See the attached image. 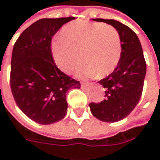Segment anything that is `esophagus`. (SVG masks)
Masks as SVG:
<instances>
[{
  "label": "esophagus",
  "instance_id": "obj_1",
  "mask_svg": "<svg viewBox=\"0 0 160 160\" xmlns=\"http://www.w3.org/2000/svg\"><path fill=\"white\" fill-rule=\"evenodd\" d=\"M90 85H92L91 83H82V84H81V86H82V87H84V88H85V87H88V86H90Z\"/></svg>",
  "mask_w": 160,
  "mask_h": 160
}]
</instances>
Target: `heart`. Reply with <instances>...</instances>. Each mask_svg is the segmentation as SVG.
Returning <instances> with one entry per match:
<instances>
[{
    "mask_svg": "<svg viewBox=\"0 0 160 160\" xmlns=\"http://www.w3.org/2000/svg\"><path fill=\"white\" fill-rule=\"evenodd\" d=\"M51 50L58 68L71 73L76 68L78 77H102L111 74L118 66L122 56V42L118 31L112 26L86 20L66 25L61 36L53 40Z\"/></svg>",
    "mask_w": 160,
    "mask_h": 160,
    "instance_id": "heart-1",
    "label": "heart"
}]
</instances>
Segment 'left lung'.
I'll use <instances>...</instances> for the list:
<instances>
[{
	"mask_svg": "<svg viewBox=\"0 0 160 160\" xmlns=\"http://www.w3.org/2000/svg\"><path fill=\"white\" fill-rule=\"evenodd\" d=\"M92 20L112 25L121 38L122 56L118 66L112 74L98 82L105 89V98L98 103H89L95 118L105 122H116L129 115L140 101L146 62L140 39L132 28L114 20Z\"/></svg>",
	"mask_w": 160,
	"mask_h": 160,
	"instance_id": "1",
	"label": "left lung"
}]
</instances>
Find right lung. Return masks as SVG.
<instances>
[{
	"instance_id": "obj_1",
	"label": "right lung",
	"mask_w": 160,
	"mask_h": 160,
	"mask_svg": "<svg viewBox=\"0 0 160 160\" xmlns=\"http://www.w3.org/2000/svg\"><path fill=\"white\" fill-rule=\"evenodd\" d=\"M75 17L41 19L27 28L15 42L12 56L11 88L20 111L37 123L62 120L68 112L67 92L80 88L79 81L57 68L52 37Z\"/></svg>"
}]
</instances>
